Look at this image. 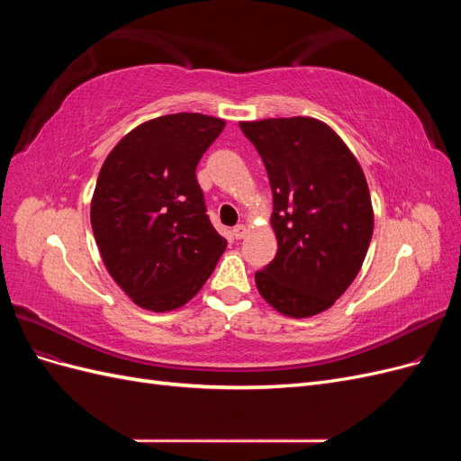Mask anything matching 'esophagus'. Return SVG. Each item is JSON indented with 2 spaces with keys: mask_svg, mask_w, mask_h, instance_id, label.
<instances>
[{
  "mask_svg": "<svg viewBox=\"0 0 461 461\" xmlns=\"http://www.w3.org/2000/svg\"><path fill=\"white\" fill-rule=\"evenodd\" d=\"M248 234V229L244 227V225H236L234 229H232V236L236 240H240V239H244V236Z\"/></svg>",
  "mask_w": 461,
  "mask_h": 461,
  "instance_id": "34e87169",
  "label": "esophagus"
}]
</instances>
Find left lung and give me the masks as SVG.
I'll use <instances>...</instances> for the list:
<instances>
[{"label": "left lung", "instance_id": "obj_1", "mask_svg": "<svg viewBox=\"0 0 461 461\" xmlns=\"http://www.w3.org/2000/svg\"><path fill=\"white\" fill-rule=\"evenodd\" d=\"M273 190L275 259L256 273L265 302L288 317L329 310L354 283L373 236L364 171L342 138L312 117L240 122Z\"/></svg>", "mask_w": 461, "mask_h": 461}]
</instances>
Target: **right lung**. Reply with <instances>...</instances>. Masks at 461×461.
I'll return each instance as SVG.
<instances>
[{"instance_id": "1", "label": "right lung", "mask_w": 461, "mask_h": 461, "mask_svg": "<svg viewBox=\"0 0 461 461\" xmlns=\"http://www.w3.org/2000/svg\"><path fill=\"white\" fill-rule=\"evenodd\" d=\"M225 129L202 113L138 124L97 176L90 221L113 281L136 305L171 312L198 294L227 240L207 217L196 167Z\"/></svg>"}]
</instances>
